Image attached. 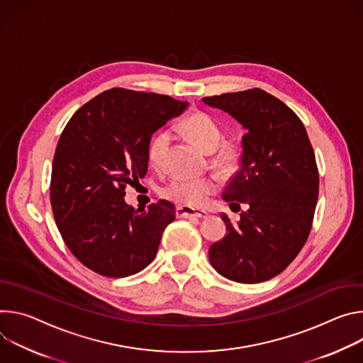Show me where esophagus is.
Instances as JSON below:
<instances>
[{
	"mask_svg": "<svg viewBox=\"0 0 363 363\" xmlns=\"http://www.w3.org/2000/svg\"><path fill=\"white\" fill-rule=\"evenodd\" d=\"M176 216L177 218H199L203 219L208 216V213L205 211L200 209H193V208H187V206H179L176 209Z\"/></svg>",
	"mask_w": 363,
	"mask_h": 363,
	"instance_id": "esophagus-1",
	"label": "esophagus"
}]
</instances>
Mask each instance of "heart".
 <instances>
[{
    "label": "heart",
    "mask_w": 363,
    "mask_h": 363,
    "mask_svg": "<svg viewBox=\"0 0 363 363\" xmlns=\"http://www.w3.org/2000/svg\"><path fill=\"white\" fill-rule=\"evenodd\" d=\"M187 137L205 152H215L222 141V130L216 121L205 112L190 113L182 124ZM172 143V133L163 130L157 133L148 145V160L154 167L163 164ZM213 166L222 173H230L238 166V152L233 148H223L213 160ZM218 183L213 177L173 179L164 189L163 196L173 202L190 208H199L205 200L216 193Z\"/></svg>",
    "instance_id": "b5f03b06"
}]
</instances>
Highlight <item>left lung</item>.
Masks as SVG:
<instances>
[{
	"label": "left lung",
	"instance_id": "8db88e82",
	"mask_svg": "<svg viewBox=\"0 0 363 363\" xmlns=\"http://www.w3.org/2000/svg\"><path fill=\"white\" fill-rule=\"evenodd\" d=\"M245 128L240 169L222 194L226 235L209 248L212 267L236 283L255 284L283 272L310 235L318 196L315 155L301 119L283 101L254 88L203 98Z\"/></svg>",
	"mask_w": 363,
	"mask_h": 363
}]
</instances>
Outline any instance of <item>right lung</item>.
Wrapping results in <instances>:
<instances>
[{
	"label": "right lung",
	"mask_w": 363,
	"mask_h": 363,
	"mask_svg": "<svg viewBox=\"0 0 363 363\" xmlns=\"http://www.w3.org/2000/svg\"><path fill=\"white\" fill-rule=\"evenodd\" d=\"M187 105L167 95L112 88L66 124L53 157L50 203L65 244L94 272L128 277L155 258L176 208L158 200L135 211L125 203V187L147 173L151 135Z\"/></svg>",
	"instance_id": "add662e5"
}]
</instances>
